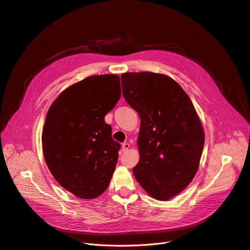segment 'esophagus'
Here are the masks:
<instances>
[{
    "instance_id": "obj_1",
    "label": "esophagus",
    "mask_w": 250,
    "mask_h": 250,
    "mask_svg": "<svg viewBox=\"0 0 250 250\" xmlns=\"http://www.w3.org/2000/svg\"><path fill=\"white\" fill-rule=\"evenodd\" d=\"M129 148H130V144H129V143H124V144L122 145V150H123V152H126Z\"/></svg>"
}]
</instances>
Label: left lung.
<instances>
[{
    "instance_id": "left-lung-1",
    "label": "left lung",
    "mask_w": 250,
    "mask_h": 250,
    "mask_svg": "<svg viewBox=\"0 0 250 250\" xmlns=\"http://www.w3.org/2000/svg\"><path fill=\"white\" fill-rule=\"evenodd\" d=\"M121 80L125 100L141 119L134 176L151 197L169 200L198 170L205 139L201 121L189 96L169 76L130 72Z\"/></svg>"
}]
</instances>
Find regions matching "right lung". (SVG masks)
I'll return each instance as SVG.
<instances>
[{"instance_id": "obj_1", "label": "right lung", "mask_w": 250, "mask_h": 250, "mask_svg": "<svg viewBox=\"0 0 250 250\" xmlns=\"http://www.w3.org/2000/svg\"><path fill=\"white\" fill-rule=\"evenodd\" d=\"M120 96L118 75H95L66 88L48 110L44 158L57 182L77 197L96 198L109 186L120 144L105 116Z\"/></svg>"}]
</instances>
